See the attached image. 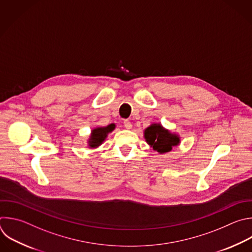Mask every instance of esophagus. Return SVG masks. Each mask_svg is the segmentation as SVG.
<instances>
[{
	"label": "esophagus",
	"mask_w": 252,
	"mask_h": 252,
	"mask_svg": "<svg viewBox=\"0 0 252 252\" xmlns=\"http://www.w3.org/2000/svg\"><path fill=\"white\" fill-rule=\"evenodd\" d=\"M124 126H125V127H126V129H130V128L132 127L131 123H130L128 120H126V121L124 122Z\"/></svg>",
	"instance_id": "obj_1"
}]
</instances>
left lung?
Here are the masks:
<instances>
[{
  "label": "left lung",
  "instance_id": "obj_1",
  "mask_svg": "<svg viewBox=\"0 0 252 252\" xmlns=\"http://www.w3.org/2000/svg\"><path fill=\"white\" fill-rule=\"evenodd\" d=\"M144 138L147 144L160 154L169 152L180 143L177 133L166 129L161 124H152L144 129Z\"/></svg>",
  "mask_w": 252,
  "mask_h": 252
}]
</instances>
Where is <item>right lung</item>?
Returning a JSON list of instances; mask_svg holds the SVG:
<instances>
[{"mask_svg": "<svg viewBox=\"0 0 252 252\" xmlns=\"http://www.w3.org/2000/svg\"><path fill=\"white\" fill-rule=\"evenodd\" d=\"M115 127L116 126L114 124H111L107 126H98L93 128L91 131V135L88 139V147L97 148L98 146H100L105 141L108 134L115 129Z\"/></svg>", "mask_w": 252, "mask_h": 252, "instance_id": "add662e5", "label": "right lung"}]
</instances>
